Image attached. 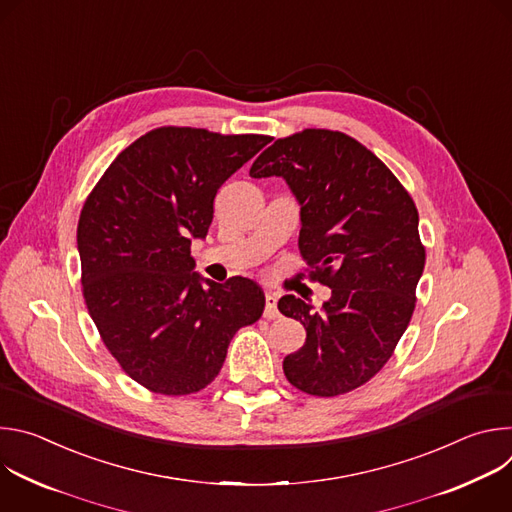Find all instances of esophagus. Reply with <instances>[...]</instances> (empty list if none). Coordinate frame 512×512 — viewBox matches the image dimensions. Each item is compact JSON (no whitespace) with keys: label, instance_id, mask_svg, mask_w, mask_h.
Wrapping results in <instances>:
<instances>
[{"label":"esophagus","instance_id":"1","mask_svg":"<svg viewBox=\"0 0 512 512\" xmlns=\"http://www.w3.org/2000/svg\"><path fill=\"white\" fill-rule=\"evenodd\" d=\"M277 316H279L277 294H273V291H267V294H265V318L267 320H275Z\"/></svg>","mask_w":512,"mask_h":512}]
</instances>
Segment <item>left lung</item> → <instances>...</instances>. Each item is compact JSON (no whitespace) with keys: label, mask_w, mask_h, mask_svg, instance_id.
Segmentation results:
<instances>
[{"label":"left lung","mask_w":512,"mask_h":512,"mask_svg":"<svg viewBox=\"0 0 512 512\" xmlns=\"http://www.w3.org/2000/svg\"><path fill=\"white\" fill-rule=\"evenodd\" d=\"M249 174L287 182L302 206L310 279L332 289L320 312L296 296L279 300V312L306 328L283 373L308 395H344L385 367L413 316L425 265L415 202L371 150L330 129L277 139Z\"/></svg>","instance_id":"8db88e82"}]
</instances>
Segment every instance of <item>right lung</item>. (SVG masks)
<instances>
[{"label": "right lung", "mask_w": 512, "mask_h": 512, "mask_svg": "<svg viewBox=\"0 0 512 512\" xmlns=\"http://www.w3.org/2000/svg\"><path fill=\"white\" fill-rule=\"evenodd\" d=\"M269 139L158 127L125 148L85 200L77 229L85 304L141 387L204 389L235 332L261 318L263 289L247 277L202 279L190 245L208 233L218 188Z\"/></svg>", "instance_id": "obj_1"}]
</instances>
